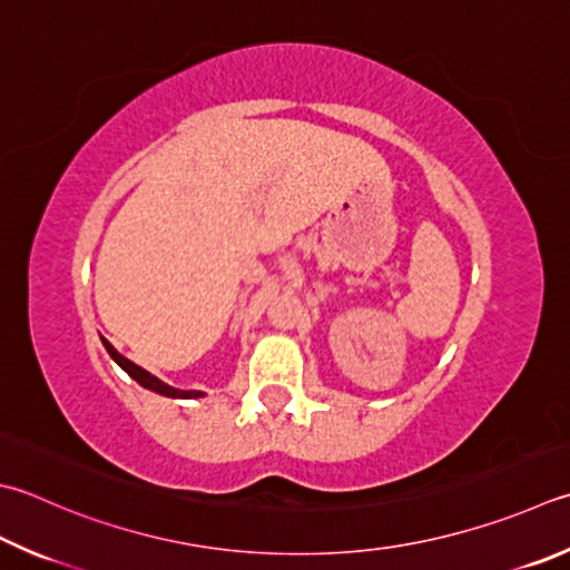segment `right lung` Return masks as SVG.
<instances>
[{
	"instance_id": "add662e5",
	"label": "right lung",
	"mask_w": 570,
	"mask_h": 570,
	"mask_svg": "<svg viewBox=\"0 0 570 570\" xmlns=\"http://www.w3.org/2000/svg\"><path fill=\"white\" fill-rule=\"evenodd\" d=\"M101 342H104V347H106V352L111 354L114 357V362L118 364V367L121 370H126L128 372V377H134L138 384L141 386H146V390H154V392H158V394H166V396H180V400H193V396H203V392H184V390H174V386H168L166 382H160L158 377H154L151 372H146L144 367H138V364H134L131 360H126L124 354H118L116 350H114V345L109 340H104L101 337Z\"/></svg>"
}]
</instances>
